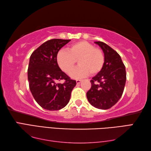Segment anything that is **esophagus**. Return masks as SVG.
I'll return each mask as SVG.
<instances>
[{"mask_svg":"<svg viewBox=\"0 0 151 151\" xmlns=\"http://www.w3.org/2000/svg\"><path fill=\"white\" fill-rule=\"evenodd\" d=\"M76 84H80V83L82 82V80H76Z\"/></svg>","mask_w":151,"mask_h":151,"instance_id":"1","label":"esophagus"}]
</instances>
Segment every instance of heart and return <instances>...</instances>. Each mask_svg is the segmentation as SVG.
I'll use <instances>...</instances> for the list:
<instances>
[{
	"instance_id": "1",
	"label": "heart",
	"mask_w": 151,
	"mask_h": 151,
	"mask_svg": "<svg viewBox=\"0 0 151 151\" xmlns=\"http://www.w3.org/2000/svg\"><path fill=\"white\" fill-rule=\"evenodd\" d=\"M67 50H60L56 54V62L60 68L69 74L75 67L78 60L79 66L71 73L73 78H82L95 75L102 70L104 63V54L99 48L86 41L73 43Z\"/></svg>"
}]
</instances>
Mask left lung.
I'll return each instance as SVG.
<instances>
[{
  "label": "left lung",
  "instance_id": "1",
  "mask_svg": "<svg viewBox=\"0 0 151 151\" xmlns=\"http://www.w3.org/2000/svg\"><path fill=\"white\" fill-rule=\"evenodd\" d=\"M104 54V63L100 72L90 81L88 100L94 107L107 110L117 103L124 91L127 79L125 66L116 51L102 41H95Z\"/></svg>",
  "mask_w": 151,
  "mask_h": 151
}]
</instances>
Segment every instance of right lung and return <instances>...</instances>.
<instances>
[{"label":"right lung","instance_id":"add662e5","mask_svg":"<svg viewBox=\"0 0 151 151\" xmlns=\"http://www.w3.org/2000/svg\"><path fill=\"white\" fill-rule=\"evenodd\" d=\"M70 40L46 41L31 54L28 68L29 88L35 100L47 110H59L68 104L76 81L60 69L56 54ZM65 81L63 84L57 82Z\"/></svg>","mask_w":151,"mask_h":151}]
</instances>
